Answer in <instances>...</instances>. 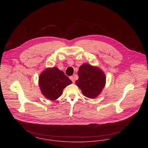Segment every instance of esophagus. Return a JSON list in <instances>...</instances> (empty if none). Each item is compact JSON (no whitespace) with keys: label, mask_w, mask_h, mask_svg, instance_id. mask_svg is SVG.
Here are the masks:
<instances>
[{"label":"esophagus","mask_w":148,"mask_h":148,"mask_svg":"<svg viewBox=\"0 0 148 148\" xmlns=\"http://www.w3.org/2000/svg\"><path fill=\"white\" fill-rule=\"evenodd\" d=\"M69 79L72 81V82H73V83L75 82V79H74V77L73 76H70Z\"/></svg>","instance_id":"1"}]
</instances>
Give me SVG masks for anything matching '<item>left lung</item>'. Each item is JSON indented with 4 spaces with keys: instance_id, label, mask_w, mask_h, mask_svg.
Listing matches in <instances>:
<instances>
[{
    "instance_id": "left-lung-1",
    "label": "left lung",
    "mask_w": 148,
    "mask_h": 148,
    "mask_svg": "<svg viewBox=\"0 0 148 148\" xmlns=\"http://www.w3.org/2000/svg\"><path fill=\"white\" fill-rule=\"evenodd\" d=\"M78 76L76 84L82 94L89 98L98 96L105 86L106 78L103 72L88 64H83L79 67Z\"/></svg>"
}]
</instances>
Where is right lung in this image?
I'll use <instances>...</instances> for the list:
<instances>
[{
    "mask_svg": "<svg viewBox=\"0 0 148 148\" xmlns=\"http://www.w3.org/2000/svg\"><path fill=\"white\" fill-rule=\"evenodd\" d=\"M72 81L57 67L47 69L39 77V84L42 94L47 98L54 100L62 95L63 90Z\"/></svg>",
    "mask_w": 148,
    "mask_h": 148,
    "instance_id": "obj_1",
    "label": "right lung"
}]
</instances>
